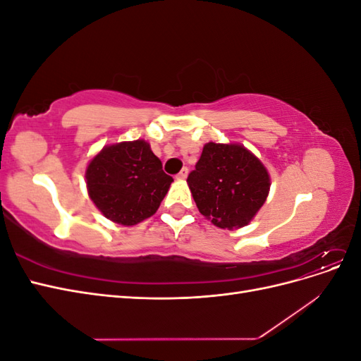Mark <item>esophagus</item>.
Wrapping results in <instances>:
<instances>
[{
    "label": "esophagus",
    "mask_w": 361,
    "mask_h": 361,
    "mask_svg": "<svg viewBox=\"0 0 361 361\" xmlns=\"http://www.w3.org/2000/svg\"><path fill=\"white\" fill-rule=\"evenodd\" d=\"M187 176H188V169H187V167H183V169L176 174V179H179V180H185V179H187Z\"/></svg>",
    "instance_id": "34e87169"
}]
</instances>
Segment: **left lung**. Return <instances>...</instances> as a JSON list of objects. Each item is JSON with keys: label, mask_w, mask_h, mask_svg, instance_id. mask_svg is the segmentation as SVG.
<instances>
[{"label": "left lung", "mask_w": 361, "mask_h": 361, "mask_svg": "<svg viewBox=\"0 0 361 361\" xmlns=\"http://www.w3.org/2000/svg\"><path fill=\"white\" fill-rule=\"evenodd\" d=\"M187 182L200 214L228 231L253 220L271 187L269 173L253 152L239 143L215 141L203 146Z\"/></svg>", "instance_id": "obj_1"}]
</instances>
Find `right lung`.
<instances>
[{
    "label": "right lung",
    "mask_w": 361,
    "mask_h": 361,
    "mask_svg": "<svg viewBox=\"0 0 361 361\" xmlns=\"http://www.w3.org/2000/svg\"><path fill=\"white\" fill-rule=\"evenodd\" d=\"M171 182L150 145L140 138L104 146L85 169L89 197L105 218L122 226L154 215Z\"/></svg>",
    "instance_id": "obj_1"
}]
</instances>
